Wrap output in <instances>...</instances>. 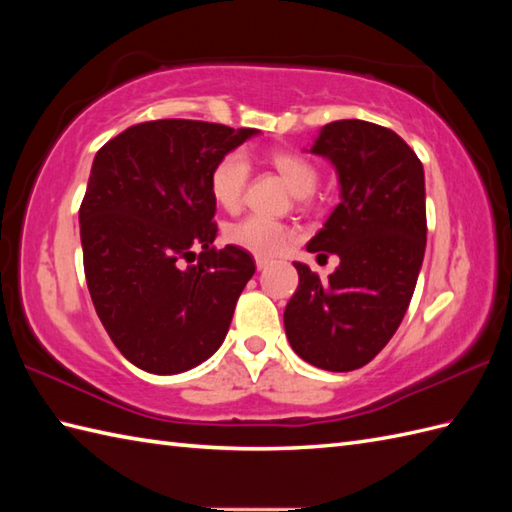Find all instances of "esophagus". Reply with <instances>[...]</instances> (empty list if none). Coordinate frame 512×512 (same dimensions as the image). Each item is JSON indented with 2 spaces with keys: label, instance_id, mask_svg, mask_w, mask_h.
Returning a JSON list of instances; mask_svg holds the SVG:
<instances>
[{
  "label": "esophagus",
  "instance_id": "1",
  "mask_svg": "<svg viewBox=\"0 0 512 512\" xmlns=\"http://www.w3.org/2000/svg\"><path fill=\"white\" fill-rule=\"evenodd\" d=\"M255 264H257V270H264V268L270 264V259H266V257H257V259H255Z\"/></svg>",
  "mask_w": 512,
  "mask_h": 512
}]
</instances>
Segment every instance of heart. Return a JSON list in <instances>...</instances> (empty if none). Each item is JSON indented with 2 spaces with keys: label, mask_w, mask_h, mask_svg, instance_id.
<instances>
[{
  "label": "heart",
  "mask_w": 512,
  "mask_h": 512,
  "mask_svg": "<svg viewBox=\"0 0 512 512\" xmlns=\"http://www.w3.org/2000/svg\"><path fill=\"white\" fill-rule=\"evenodd\" d=\"M270 165L277 169L290 191L299 198H306L317 187L319 169L306 156L277 149L270 154ZM248 178L250 162L246 154H242V151L224 154L215 162L209 178V191L215 204L222 206L224 211H237L239 204H242ZM292 237H295V231L290 226L259 215H248L226 228L228 242L255 255H277L292 242Z\"/></svg>",
  "instance_id": "heart-1"
}]
</instances>
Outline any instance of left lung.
Here are the masks:
<instances>
[{"label":"left lung","mask_w":512,"mask_h":512,"mask_svg":"<svg viewBox=\"0 0 512 512\" xmlns=\"http://www.w3.org/2000/svg\"><path fill=\"white\" fill-rule=\"evenodd\" d=\"M310 154L332 162L341 202L308 250L341 264L321 281L295 262L284 328L306 363L352 372L389 343L416 290L427 246L424 169L396 132L356 118L321 127Z\"/></svg>","instance_id":"1"}]
</instances>
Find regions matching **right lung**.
Segmentation results:
<instances>
[{
    "label": "right lung",
    "instance_id": "right-lung-1",
    "mask_svg": "<svg viewBox=\"0 0 512 512\" xmlns=\"http://www.w3.org/2000/svg\"><path fill=\"white\" fill-rule=\"evenodd\" d=\"M257 134L165 118L125 129L94 156L79 209L85 279L118 352L149 374H180L213 356L255 275L244 248H213L209 178ZM195 249L199 264L182 269Z\"/></svg>",
    "mask_w": 512,
    "mask_h": 512
}]
</instances>
